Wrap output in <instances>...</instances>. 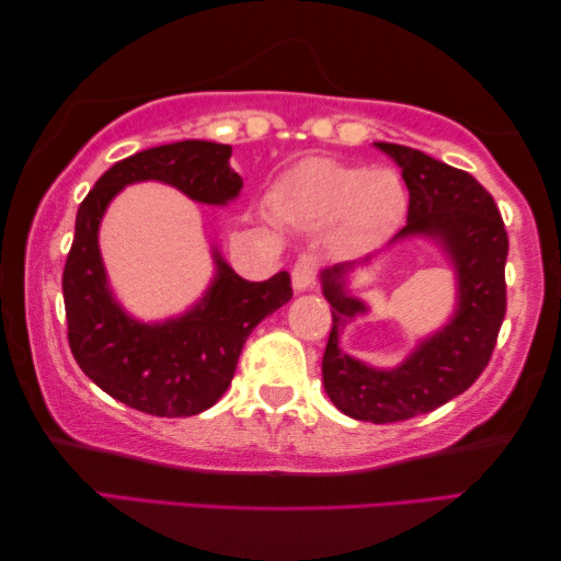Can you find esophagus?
Here are the masks:
<instances>
[{
  "instance_id": "obj_1",
  "label": "esophagus",
  "mask_w": 561,
  "mask_h": 561,
  "mask_svg": "<svg viewBox=\"0 0 561 561\" xmlns=\"http://www.w3.org/2000/svg\"><path fill=\"white\" fill-rule=\"evenodd\" d=\"M318 255L316 253H302L300 259L293 265V288L296 290H310L316 286L318 275Z\"/></svg>"
}]
</instances>
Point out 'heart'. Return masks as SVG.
<instances>
[{"label":"heart","instance_id":"obj_1","mask_svg":"<svg viewBox=\"0 0 561 561\" xmlns=\"http://www.w3.org/2000/svg\"><path fill=\"white\" fill-rule=\"evenodd\" d=\"M271 208L302 231L328 228L337 259H360L378 248L405 218L408 196L388 169H365L323 156L298 161L273 183Z\"/></svg>","mask_w":561,"mask_h":561}]
</instances>
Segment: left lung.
Here are the masks:
<instances>
[{
  "label": "left lung",
  "mask_w": 561,
  "mask_h": 561,
  "mask_svg": "<svg viewBox=\"0 0 561 561\" xmlns=\"http://www.w3.org/2000/svg\"><path fill=\"white\" fill-rule=\"evenodd\" d=\"M394 159L410 191L408 226L394 238H437L455 263L457 310L449 323L412 351L408 360L378 370L337 347L341 330L367 310L347 293L351 263L323 271V296L333 328L323 355V385L347 417L375 425L410 420L462 394L488 367L507 310V231L490 191L467 171L417 149L375 144Z\"/></svg>",
  "instance_id": "obj_1"
}]
</instances>
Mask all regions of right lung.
Segmentation results:
<instances>
[{"label": "right lung", "instance_id": "right-lung-1", "mask_svg": "<svg viewBox=\"0 0 561 561\" xmlns=\"http://www.w3.org/2000/svg\"><path fill=\"white\" fill-rule=\"evenodd\" d=\"M231 146L176 141L116 161L77 210L64 265V308L73 360L89 380L124 405L156 417H191L220 400L253 328L293 296L286 271L253 283L214 248L216 278L188 313L167 323H139L108 290L99 253V224L128 183L163 181L198 204L224 206L243 188L231 169Z\"/></svg>", "mask_w": 561, "mask_h": 561}]
</instances>
